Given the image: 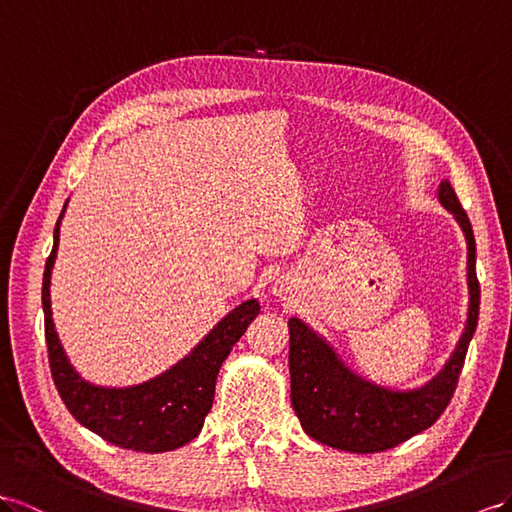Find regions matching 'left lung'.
I'll list each match as a JSON object with an SVG mask.
<instances>
[{
    "mask_svg": "<svg viewBox=\"0 0 512 512\" xmlns=\"http://www.w3.org/2000/svg\"><path fill=\"white\" fill-rule=\"evenodd\" d=\"M439 201L454 214L467 240L469 311L456 350L430 383L413 391L378 387L350 372L335 350L303 320L292 318L287 322L292 406L307 435L324 445L355 454L391 450L435 424L454 396L458 374L463 370L469 342L478 326L480 285L476 277L474 231L450 181H441Z\"/></svg>",
    "mask_w": 512,
    "mask_h": 512,
    "instance_id": "left-lung-1",
    "label": "left lung"
}]
</instances>
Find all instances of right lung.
Masks as SVG:
<instances>
[{"instance_id":"obj_1","label":"right lung","mask_w":512,"mask_h":512,"mask_svg":"<svg viewBox=\"0 0 512 512\" xmlns=\"http://www.w3.org/2000/svg\"><path fill=\"white\" fill-rule=\"evenodd\" d=\"M60 218L43 274V311L49 368L62 402L77 422L119 448L149 454L181 448L201 432L214 402L220 365L257 318L259 303L253 298L235 307L188 357L149 383L125 389L90 385L73 370L51 322L49 281L60 240Z\"/></svg>"}]
</instances>
